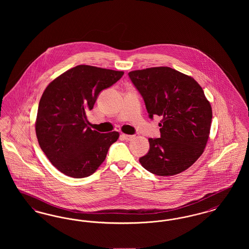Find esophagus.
Instances as JSON below:
<instances>
[{
	"label": "esophagus",
	"mask_w": 249,
	"mask_h": 249,
	"mask_svg": "<svg viewBox=\"0 0 249 249\" xmlns=\"http://www.w3.org/2000/svg\"><path fill=\"white\" fill-rule=\"evenodd\" d=\"M121 137H122L124 140H126V141H130V140L134 137V135H129V134H124V133H122V134H121Z\"/></svg>",
	"instance_id": "1"
}]
</instances>
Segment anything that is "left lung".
Here are the masks:
<instances>
[{"instance_id":"8db88e82","label":"left lung","mask_w":249,"mask_h":249,"mask_svg":"<svg viewBox=\"0 0 249 249\" xmlns=\"http://www.w3.org/2000/svg\"><path fill=\"white\" fill-rule=\"evenodd\" d=\"M142 95L149 119L161 117L160 138H149V150L139 159L159 177L180 174L202 154L209 138L212 108L201 86L192 77L170 67L129 72Z\"/></svg>"}]
</instances>
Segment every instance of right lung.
I'll use <instances>...</instances> for the list:
<instances>
[{"label":"right lung","mask_w":249,"mask_h":249,"mask_svg":"<svg viewBox=\"0 0 249 249\" xmlns=\"http://www.w3.org/2000/svg\"><path fill=\"white\" fill-rule=\"evenodd\" d=\"M123 71L78 65L48 85L39 102L36 136L49 161L73 178L91 176L107 158L119 132L100 133L88 127L86 113L100 92L113 86Z\"/></svg>","instance_id":"add662e5"}]
</instances>
